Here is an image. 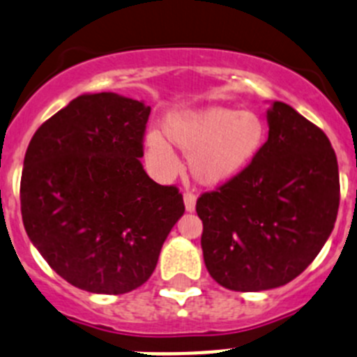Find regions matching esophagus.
<instances>
[{
  "label": "esophagus",
  "mask_w": 357,
  "mask_h": 357,
  "mask_svg": "<svg viewBox=\"0 0 357 357\" xmlns=\"http://www.w3.org/2000/svg\"><path fill=\"white\" fill-rule=\"evenodd\" d=\"M184 205H185V211L188 212H195L196 208V196L192 192H184Z\"/></svg>",
  "instance_id": "esophagus-1"
}]
</instances>
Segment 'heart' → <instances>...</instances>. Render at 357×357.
I'll use <instances>...</instances> for the list:
<instances>
[{
	"label": "heart",
	"mask_w": 357,
	"mask_h": 357,
	"mask_svg": "<svg viewBox=\"0 0 357 357\" xmlns=\"http://www.w3.org/2000/svg\"><path fill=\"white\" fill-rule=\"evenodd\" d=\"M162 130L145 134V149L165 175L178 169L172 145L189 157V173L204 188H221L243 175L266 145L260 114L225 106L172 111Z\"/></svg>",
	"instance_id": "heart-1"
}]
</instances>
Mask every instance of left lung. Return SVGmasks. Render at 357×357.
Here are the masks:
<instances>
[{
  "label": "left lung",
  "mask_w": 357,
  "mask_h": 357,
  "mask_svg": "<svg viewBox=\"0 0 357 357\" xmlns=\"http://www.w3.org/2000/svg\"><path fill=\"white\" fill-rule=\"evenodd\" d=\"M269 138L253 165L196 202L205 267L235 292L278 289L315 260L340 205L328 136L280 100L267 109Z\"/></svg>",
  "instance_id": "1"
}]
</instances>
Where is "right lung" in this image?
Instances as JSON below:
<instances>
[{"label":"right lung","instance_id":"add662e5","mask_svg":"<svg viewBox=\"0 0 357 357\" xmlns=\"http://www.w3.org/2000/svg\"><path fill=\"white\" fill-rule=\"evenodd\" d=\"M150 106L83 93L29 142L21 176L24 230L52 269L91 294L138 289L184 214L178 189L143 169Z\"/></svg>","mask_w":357,"mask_h":357}]
</instances>
